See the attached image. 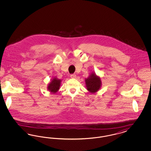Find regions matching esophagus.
Here are the masks:
<instances>
[{"label":"esophagus","instance_id":"34e87169","mask_svg":"<svg viewBox=\"0 0 151 151\" xmlns=\"http://www.w3.org/2000/svg\"><path fill=\"white\" fill-rule=\"evenodd\" d=\"M70 77L72 79H76V74H72V75H71Z\"/></svg>","mask_w":151,"mask_h":151}]
</instances>
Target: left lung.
I'll list each match as a JSON object with an SVG mask.
<instances>
[{
  "label": "left lung",
  "instance_id": "left-lung-1",
  "mask_svg": "<svg viewBox=\"0 0 151 151\" xmlns=\"http://www.w3.org/2000/svg\"><path fill=\"white\" fill-rule=\"evenodd\" d=\"M86 89L92 93L97 92L101 86L100 78L96 75L94 72L91 73L88 78L85 79Z\"/></svg>",
  "mask_w": 151,
  "mask_h": 151
}]
</instances>
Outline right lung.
I'll use <instances>...</instances> for the list:
<instances>
[{"instance_id":"obj_1","label":"right lung","mask_w":151,"mask_h":151,"mask_svg":"<svg viewBox=\"0 0 151 151\" xmlns=\"http://www.w3.org/2000/svg\"><path fill=\"white\" fill-rule=\"evenodd\" d=\"M61 80L58 79L57 78H54L51 80L50 83L47 86V89L52 93H55L59 89L60 86Z\"/></svg>"}]
</instances>
